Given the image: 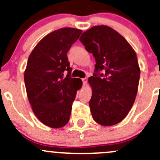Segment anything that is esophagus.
<instances>
[{
  "instance_id": "34e87169",
  "label": "esophagus",
  "mask_w": 160,
  "mask_h": 160,
  "mask_svg": "<svg viewBox=\"0 0 160 160\" xmlns=\"http://www.w3.org/2000/svg\"><path fill=\"white\" fill-rule=\"evenodd\" d=\"M82 83L86 84V82H87V81H88V79L87 78H82Z\"/></svg>"
}]
</instances>
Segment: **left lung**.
<instances>
[{
  "label": "left lung",
  "instance_id": "8db88e82",
  "mask_svg": "<svg viewBox=\"0 0 160 160\" xmlns=\"http://www.w3.org/2000/svg\"><path fill=\"white\" fill-rule=\"evenodd\" d=\"M80 40L96 62L88 80L92 89L89 104L93 120L102 126L118 123L127 116L138 92L136 53L123 37L106 25L91 28Z\"/></svg>",
  "mask_w": 160,
  "mask_h": 160
}]
</instances>
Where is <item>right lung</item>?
Returning a JSON list of instances; mask_svg holds the SVG:
<instances>
[{"mask_svg": "<svg viewBox=\"0 0 160 160\" xmlns=\"http://www.w3.org/2000/svg\"><path fill=\"white\" fill-rule=\"evenodd\" d=\"M82 31L63 28L49 33L33 49L24 74L28 101L40 122L51 128L68 123L82 80L71 77L67 52ZM68 71L66 77L63 71Z\"/></svg>", "mask_w": 160, "mask_h": 160, "instance_id": "1", "label": "right lung"}]
</instances>
